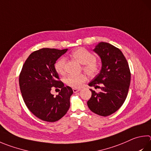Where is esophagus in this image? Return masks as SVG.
<instances>
[{"label": "esophagus", "mask_w": 151, "mask_h": 151, "mask_svg": "<svg viewBox=\"0 0 151 151\" xmlns=\"http://www.w3.org/2000/svg\"><path fill=\"white\" fill-rule=\"evenodd\" d=\"M73 90L74 93H76L77 92H78L79 90H80V89L79 88H73Z\"/></svg>", "instance_id": "obj_1"}]
</instances>
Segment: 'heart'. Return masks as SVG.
I'll return each instance as SVG.
<instances>
[{"label": "heart", "mask_w": 151, "mask_h": 151, "mask_svg": "<svg viewBox=\"0 0 151 151\" xmlns=\"http://www.w3.org/2000/svg\"><path fill=\"white\" fill-rule=\"evenodd\" d=\"M73 57L78 60L81 64H83V70L88 75L93 76L96 75L99 71V64L96 61V57L94 54L84 48L75 49L72 52ZM65 57L59 58L55 63V69L59 75H64L65 73ZM86 81V76L84 74L78 75H70L66 76L65 82L68 86L75 88L81 87L83 83Z\"/></svg>", "instance_id": "heart-1"}]
</instances>
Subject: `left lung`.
<instances>
[{"label":"left lung","mask_w":151,"mask_h":151,"mask_svg":"<svg viewBox=\"0 0 151 151\" xmlns=\"http://www.w3.org/2000/svg\"><path fill=\"white\" fill-rule=\"evenodd\" d=\"M94 51L100 56L102 69L88 84L96 93L90 89L92 96L87 102L92 112L101 116H108L121 108L128 94L131 81V73L128 63L118 48L106 42H100ZM101 84L102 87L98 85Z\"/></svg>","instance_id":"1"}]
</instances>
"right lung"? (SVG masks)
<instances>
[{"label":"right lung","instance_id":"obj_1","mask_svg":"<svg viewBox=\"0 0 151 151\" xmlns=\"http://www.w3.org/2000/svg\"><path fill=\"white\" fill-rule=\"evenodd\" d=\"M67 50L43 48L33 52L24 63L19 76L24 102L29 110L43 121H58L69 109L73 89L64 86L55 69L56 61ZM52 87L61 88L56 97L50 94Z\"/></svg>","mask_w":151,"mask_h":151}]
</instances>
